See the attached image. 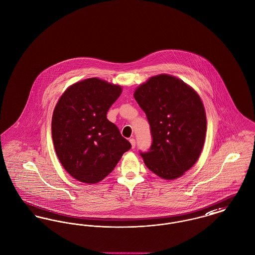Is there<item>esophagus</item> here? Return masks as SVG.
<instances>
[{
	"mask_svg": "<svg viewBox=\"0 0 255 255\" xmlns=\"http://www.w3.org/2000/svg\"><path fill=\"white\" fill-rule=\"evenodd\" d=\"M129 142H130V144H131V147H132V148H135V139H134V138H130V139H129Z\"/></svg>",
	"mask_w": 255,
	"mask_h": 255,
	"instance_id": "34e87169",
	"label": "esophagus"
}]
</instances>
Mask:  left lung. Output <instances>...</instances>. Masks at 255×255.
Here are the masks:
<instances>
[{
  "mask_svg": "<svg viewBox=\"0 0 255 255\" xmlns=\"http://www.w3.org/2000/svg\"><path fill=\"white\" fill-rule=\"evenodd\" d=\"M133 96L147 116L153 137L149 152H140L146 166L165 180L181 177L203 149L207 121L200 97L168 74L151 77Z\"/></svg>",
  "mask_w": 255,
  "mask_h": 255,
  "instance_id": "8db88e82",
  "label": "left lung"
}]
</instances>
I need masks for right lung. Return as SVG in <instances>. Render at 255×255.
<instances>
[{
  "instance_id": "add662e5",
  "label": "right lung",
  "mask_w": 255,
  "mask_h": 255,
  "mask_svg": "<svg viewBox=\"0 0 255 255\" xmlns=\"http://www.w3.org/2000/svg\"><path fill=\"white\" fill-rule=\"evenodd\" d=\"M121 94V86L88 78L68 87L55 106V151L64 168L79 182H101L131 148L117 126L106 118Z\"/></svg>"
}]
</instances>
